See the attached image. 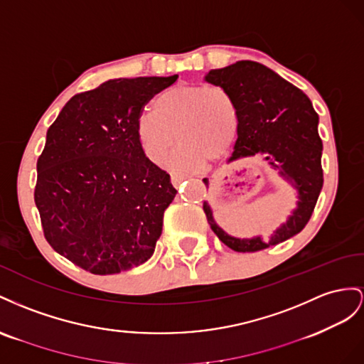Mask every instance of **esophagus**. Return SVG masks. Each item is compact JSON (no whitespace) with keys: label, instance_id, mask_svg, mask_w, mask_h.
I'll return each mask as SVG.
<instances>
[{"label":"esophagus","instance_id":"obj_1","mask_svg":"<svg viewBox=\"0 0 364 364\" xmlns=\"http://www.w3.org/2000/svg\"><path fill=\"white\" fill-rule=\"evenodd\" d=\"M188 178V175L186 173H181V172H172L171 173V181H172V184L175 186V188H178V186Z\"/></svg>","mask_w":364,"mask_h":364}]
</instances>
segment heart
Instances as JSON below:
<instances>
[{
  "label": "heart",
  "instance_id": "b5f03b06",
  "mask_svg": "<svg viewBox=\"0 0 364 364\" xmlns=\"http://www.w3.org/2000/svg\"><path fill=\"white\" fill-rule=\"evenodd\" d=\"M152 112L137 120V139L146 159L161 163L176 139L171 163L180 169H196L216 161L232 146L237 132L233 99L220 87L178 84L161 91Z\"/></svg>",
  "mask_w": 364,
  "mask_h": 364
}]
</instances>
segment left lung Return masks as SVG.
<instances>
[{"instance_id": "left-lung-1", "label": "left lung", "mask_w": 364, "mask_h": 364, "mask_svg": "<svg viewBox=\"0 0 364 364\" xmlns=\"http://www.w3.org/2000/svg\"><path fill=\"white\" fill-rule=\"evenodd\" d=\"M204 80L225 90L236 105L237 139L227 164L262 155V161L296 193L294 209L268 240L228 235L216 224L210 204L204 201L207 221L227 247L240 253L259 252L289 240L308 224L323 188V144L318 137V116L313 103L302 90L253 60H237L228 67L210 70ZM203 181L209 188V178Z\"/></svg>"}]
</instances>
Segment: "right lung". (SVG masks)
<instances>
[{
    "label": "right lung",
    "mask_w": 364,
    "mask_h": 364,
    "mask_svg": "<svg viewBox=\"0 0 364 364\" xmlns=\"http://www.w3.org/2000/svg\"><path fill=\"white\" fill-rule=\"evenodd\" d=\"M169 77H119L71 97L47 131L35 203L55 252L92 274L144 264L176 191L137 139L141 108Z\"/></svg>",
    "instance_id": "right-lung-1"
}]
</instances>
